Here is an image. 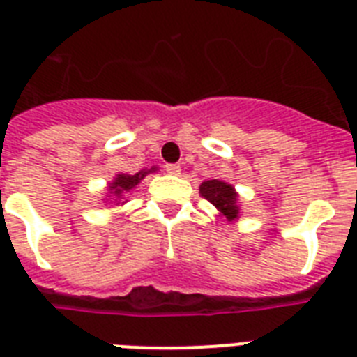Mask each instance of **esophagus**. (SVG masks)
Listing matches in <instances>:
<instances>
[{
    "instance_id": "1",
    "label": "esophagus",
    "mask_w": 357,
    "mask_h": 357,
    "mask_svg": "<svg viewBox=\"0 0 357 357\" xmlns=\"http://www.w3.org/2000/svg\"><path fill=\"white\" fill-rule=\"evenodd\" d=\"M166 172L169 173V175H181V166H178V164H167Z\"/></svg>"
}]
</instances>
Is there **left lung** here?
<instances>
[{
	"label": "left lung",
	"mask_w": 357,
	"mask_h": 357,
	"mask_svg": "<svg viewBox=\"0 0 357 357\" xmlns=\"http://www.w3.org/2000/svg\"><path fill=\"white\" fill-rule=\"evenodd\" d=\"M200 193L208 202H211L218 211V216L225 218L227 222H234L240 218V202L238 193L234 190V185L229 182L218 181H204L200 184Z\"/></svg>",
	"instance_id": "8db88e82"
}]
</instances>
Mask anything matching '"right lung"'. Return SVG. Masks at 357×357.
<instances>
[{"label":"right lung","instance_id":"obj_1","mask_svg":"<svg viewBox=\"0 0 357 357\" xmlns=\"http://www.w3.org/2000/svg\"><path fill=\"white\" fill-rule=\"evenodd\" d=\"M158 167L151 166L149 169H141L135 175H128V173H119L114 176V181H109L108 190H106V197L102 199L105 204H115V206H124L128 202V195L135 190L137 185L141 184V181L149 173H155Z\"/></svg>","mask_w":357,"mask_h":357}]
</instances>
